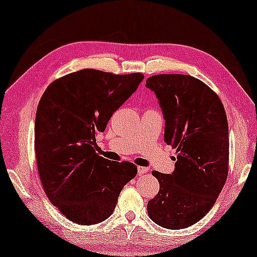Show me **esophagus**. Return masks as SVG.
<instances>
[{
	"label": "esophagus",
	"mask_w": 257,
	"mask_h": 257,
	"mask_svg": "<svg viewBox=\"0 0 257 257\" xmlns=\"http://www.w3.org/2000/svg\"><path fill=\"white\" fill-rule=\"evenodd\" d=\"M147 172H149V168L143 167V166H139L138 167V173L139 174H145V173H147Z\"/></svg>",
	"instance_id": "esophagus-1"
}]
</instances>
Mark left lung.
Masks as SVG:
<instances>
[{
    "label": "left lung",
    "mask_w": 257,
    "mask_h": 257,
    "mask_svg": "<svg viewBox=\"0 0 257 257\" xmlns=\"http://www.w3.org/2000/svg\"><path fill=\"white\" fill-rule=\"evenodd\" d=\"M154 91L165 122V143L177 150L172 174L153 171L158 194L147 203L153 222L167 229L194 224L212 209L229 167L226 111L208 85L189 75H154L146 79Z\"/></svg>",
    "instance_id": "obj_1"
}]
</instances>
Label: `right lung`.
Segmentation results:
<instances>
[{
    "label": "right lung",
    "mask_w": 257,
    "mask_h": 257,
    "mask_svg": "<svg viewBox=\"0 0 257 257\" xmlns=\"http://www.w3.org/2000/svg\"><path fill=\"white\" fill-rule=\"evenodd\" d=\"M140 72L114 75L84 69L44 91L35 119V154L45 194L66 219L84 226L111 215L121 189L137 175L128 161L96 152V137L137 90Z\"/></svg>",
    "instance_id": "obj_1"
}]
</instances>
